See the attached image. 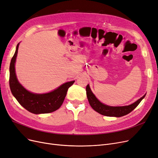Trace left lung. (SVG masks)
<instances>
[{
	"instance_id": "obj_1",
	"label": "left lung",
	"mask_w": 158,
	"mask_h": 158,
	"mask_svg": "<svg viewBox=\"0 0 158 158\" xmlns=\"http://www.w3.org/2000/svg\"><path fill=\"white\" fill-rule=\"evenodd\" d=\"M86 95L92 108L95 111L99 113L101 115L109 116V117H121V116L125 115L131 112L134 109H135L138 106L141 100L145 97V95H144L142 98L139 99L138 101L134 102L133 104L130 105L128 106H110L102 104L94 95L91 89L88 85L86 87Z\"/></svg>"
}]
</instances>
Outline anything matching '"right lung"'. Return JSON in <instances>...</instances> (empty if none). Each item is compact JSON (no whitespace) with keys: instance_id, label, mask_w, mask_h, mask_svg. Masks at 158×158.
<instances>
[{"instance_id":"add662e5","label":"right lung","mask_w":158,"mask_h":158,"mask_svg":"<svg viewBox=\"0 0 158 158\" xmlns=\"http://www.w3.org/2000/svg\"><path fill=\"white\" fill-rule=\"evenodd\" d=\"M19 44L11 59L10 66V87L12 94L20 105L27 110L35 114L51 113L57 110L62 105L67 91L75 82H68L56 90L47 94H36L26 90L17 79L15 63L17 56Z\"/></svg>"}]
</instances>
